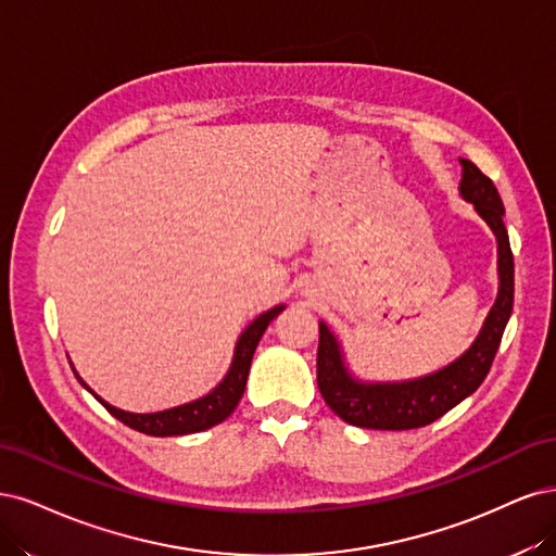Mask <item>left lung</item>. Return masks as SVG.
<instances>
[{"mask_svg":"<svg viewBox=\"0 0 556 556\" xmlns=\"http://www.w3.org/2000/svg\"><path fill=\"white\" fill-rule=\"evenodd\" d=\"M459 191L471 201L498 240V295L473 346L457 363L418 381L392 386H365L353 381L330 330L318 326L316 381L326 404L349 425L365 429H416L434 422L485 381L513 312L515 265L508 230L504 226V203L485 173L469 159H462Z\"/></svg>","mask_w":556,"mask_h":556,"instance_id":"obj_1","label":"left lung"}]
</instances>
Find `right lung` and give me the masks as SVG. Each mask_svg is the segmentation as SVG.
Masks as SVG:
<instances>
[{
    "instance_id": "obj_1",
    "label": "right lung",
    "mask_w": 556,
    "mask_h": 556,
    "mask_svg": "<svg viewBox=\"0 0 556 556\" xmlns=\"http://www.w3.org/2000/svg\"><path fill=\"white\" fill-rule=\"evenodd\" d=\"M283 307L270 309L261 314L252 326H249L236 349V357H232V365L226 374V379L214 388L210 395H205L203 400H195L191 404L177 406V408H168L161 410V414H127V410H119L111 404H105L101 397H97L92 390H89L80 379V383L92 392V395L109 408V414L115 416L119 422H124L127 427L136 429V432L150 434V437H180V434H193V432H203L207 427L219 425L222 420H226L232 410H236L244 386H247V376H249V367H252V357L254 351L261 342V337L265 332V328L270 326V320L281 312Z\"/></svg>"
}]
</instances>
